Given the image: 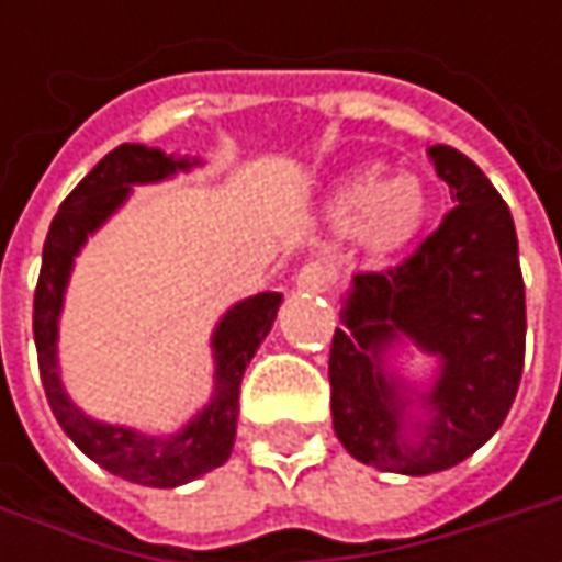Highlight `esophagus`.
<instances>
[{
	"mask_svg": "<svg viewBox=\"0 0 562 562\" xmlns=\"http://www.w3.org/2000/svg\"><path fill=\"white\" fill-rule=\"evenodd\" d=\"M328 284H331V269L325 262H310V266H303L300 274H296V291L303 293L325 291Z\"/></svg>",
	"mask_w": 562,
	"mask_h": 562,
	"instance_id": "34e87169",
	"label": "esophagus"
}]
</instances>
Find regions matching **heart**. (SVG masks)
<instances>
[{"mask_svg":"<svg viewBox=\"0 0 562 562\" xmlns=\"http://www.w3.org/2000/svg\"><path fill=\"white\" fill-rule=\"evenodd\" d=\"M325 218L340 231H350L362 249L391 252L413 240L425 225L428 190L409 171L381 178L378 168H362L328 193Z\"/></svg>","mask_w":562,"mask_h":562,"instance_id":"b5f03b06","label":"heart"}]
</instances>
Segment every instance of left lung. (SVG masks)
<instances>
[{
  "label": "left lung",
  "instance_id": "left-lung-1",
  "mask_svg": "<svg viewBox=\"0 0 562 562\" xmlns=\"http://www.w3.org/2000/svg\"><path fill=\"white\" fill-rule=\"evenodd\" d=\"M428 162L457 205L400 266L353 274L328 381L337 441L366 465L431 475L472 457L507 419L526 359L516 225L485 171L453 146ZM416 352L432 359L412 375Z\"/></svg>",
  "mask_w": 562,
  "mask_h": 562
}]
</instances>
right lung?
<instances>
[{
  "label": "right lung",
  "instance_id": "obj_1",
  "mask_svg": "<svg viewBox=\"0 0 562 562\" xmlns=\"http://www.w3.org/2000/svg\"><path fill=\"white\" fill-rule=\"evenodd\" d=\"M193 168H203L200 156L165 153L159 146L121 143L119 149H112L68 193V200L58 205V215L53 218L43 244V269L33 296V340L40 357V378L61 431L93 463L109 469L124 482L146 487L187 485L227 463L237 438L240 381L259 344L269 337L278 318V306L284 303V293H252L222 313L209 337V350L215 362L212 394L175 431H140L134 425L102 422L83 413V406H77L61 381L58 325H61L71 271L87 240L112 215H119L131 200L134 187L162 184Z\"/></svg>",
  "mask_w": 562,
  "mask_h": 562
}]
</instances>
